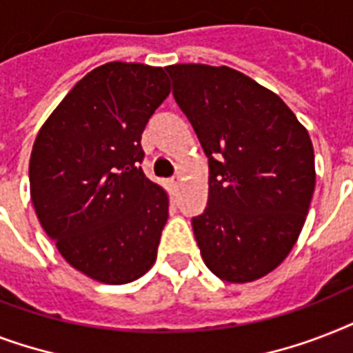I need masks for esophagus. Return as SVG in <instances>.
<instances>
[{"mask_svg": "<svg viewBox=\"0 0 353 353\" xmlns=\"http://www.w3.org/2000/svg\"><path fill=\"white\" fill-rule=\"evenodd\" d=\"M179 183H181V176L177 174V176H174L170 179V187L174 188V190H177V187H179Z\"/></svg>", "mask_w": 353, "mask_h": 353, "instance_id": "1", "label": "esophagus"}]
</instances>
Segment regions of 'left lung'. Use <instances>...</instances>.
I'll return each instance as SVG.
<instances>
[{"mask_svg":"<svg viewBox=\"0 0 353 353\" xmlns=\"http://www.w3.org/2000/svg\"><path fill=\"white\" fill-rule=\"evenodd\" d=\"M172 95L209 157V201L192 229L207 268L243 284L279 268L315 190L306 128L273 91L236 69L168 65Z\"/></svg>","mask_w":353,"mask_h":353,"instance_id":"1","label":"left lung"}]
</instances>
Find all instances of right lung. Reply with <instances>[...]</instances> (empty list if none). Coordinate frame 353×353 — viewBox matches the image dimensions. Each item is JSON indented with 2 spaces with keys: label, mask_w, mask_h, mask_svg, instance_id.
Masks as SVG:
<instances>
[{
  "label": "right lung",
  "mask_w": 353,
  "mask_h": 353,
  "mask_svg": "<svg viewBox=\"0 0 353 353\" xmlns=\"http://www.w3.org/2000/svg\"><path fill=\"white\" fill-rule=\"evenodd\" d=\"M168 93L163 68L104 63L63 97L32 146L30 199L43 231L104 284L133 282L157 258L168 196L144 176L141 135Z\"/></svg>",
  "instance_id": "right-lung-1"
}]
</instances>
